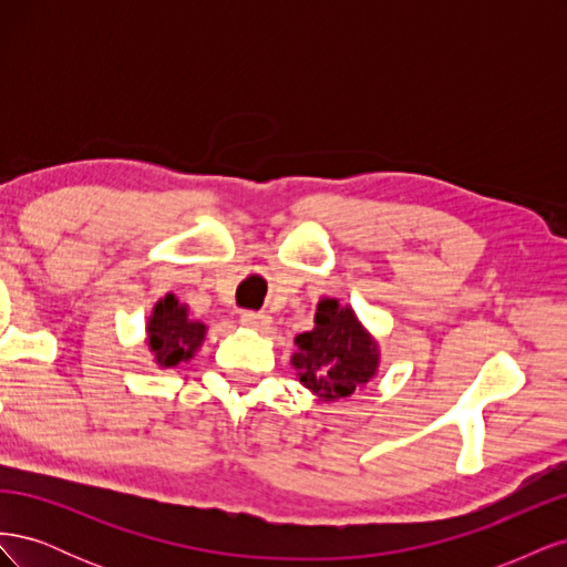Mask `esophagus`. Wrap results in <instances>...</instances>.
<instances>
[{
	"mask_svg": "<svg viewBox=\"0 0 567 567\" xmlns=\"http://www.w3.org/2000/svg\"><path fill=\"white\" fill-rule=\"evenodd\" d=\"M241 323L246 326V329H252V331H267L271 326V319L265 312H244Z\"/></svg>",
	"mask_w": 567,
	"mask_h": 567,
	"instance_id": "1",
	"label": "esophagus"
}]
</instances>
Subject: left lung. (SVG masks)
<instances>
[{"label": "left lung", "instance_id": "8db88e82", "mask_svg": "<svg viewBox=\"0 0 567 567\" xmlns=\"http://www.w3.org/2000/svg\"><path fill=\"white\" fill-rule=\"evenodd\" d=\"M296 346L290 364L298 371L300 383L321 402L350 398L379 371L381 354L375 340L352 307H342L333 298H323L317 305L315 329L300 333Z\"/></svg>", "mask_w": 567, "mask_h": 567}]
</instances>
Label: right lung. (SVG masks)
<instances>
[{
	"label": "right lung",
	"mask_w": 567,
	"mask_h": 567,
	"mask_svg": "<svg viewBox=\"0 0 567 567\" xmlns=\"http://www.w3.org/2000/svg\"><path fill=\"white\" fill-rule=\"evenodd\" d=\"M148 350L153 352V362L161 369L177 367L188 362L205 340V323L188 319L186 305L167 293L153 307L146 321Z\"/></svg>",
	"instance_id": "obj_1"
}]
</instances>
